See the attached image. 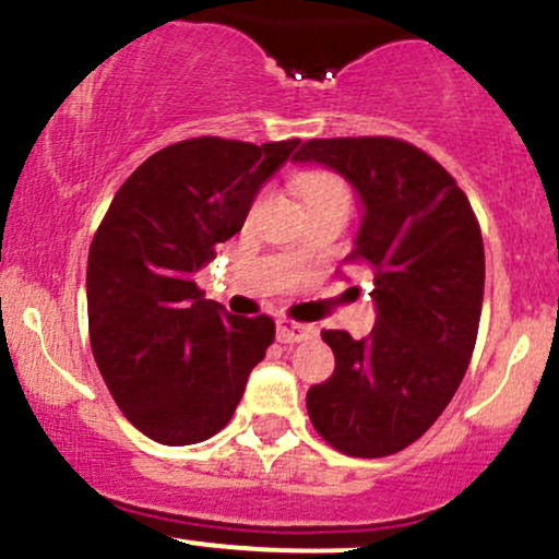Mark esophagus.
I'll use <instances>...</instances> for the list:
<instances>
[{"instance_id": "1", "label": "esophagus", "mask_w": 559, "mask_h": 559, "mask_svg": "<svg viewBox=\"0 0 559 559\" xmlns=\"http://www.w3.org/2000/svg\"><path fill=\"white\" fill-rule=\"evenodd\" d=\"M316 329L312 325H305V323H292V320H281L278 323V331H275V336H278L281 344H299V342H307V338L316 336Z\"/></svg>"}]
</instances>
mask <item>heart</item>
I'll list each match as a JSON object with an SVG mask.
<instances>
[{"instance_id": "1", "label": "heart", "mask_w": 559, "mask_h": 559, "mask_svg": "<svg viewBox=\"0 0 559 559\" xmlns=\"http://www.w3.org/2000/svg\"><path fill=\"white\" fill-rule=\"evenodd\" d=\"M299 191L305 207H325V204L349 207V189L342 178L331 176V173H310L299 181Z\"/></svg>"}]
</instances>
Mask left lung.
I'll use <instances>...</instances> for the list:
<instances>
[{
    "mask_svg": "<svg viewBox=\"0 0 559 559\" xmlns=\"http://www.w3.org/2000/svg\"><path fill=\"white\" fill-rule=\"evenodd\" d=\"M294 163L355 189L362 217L349 258L376 273L373 331L360 342L323 331L336 368L307 391V413L338 452L386 457L433 426L471 362L486 275L478 221L454 178L407 141L312 139Z\"/></svg>",
    "mask_w": 559,
    "mask_h": 559,
    "instance_id": "left-lung-1",
    "label": "left lung"
}]
</instances>
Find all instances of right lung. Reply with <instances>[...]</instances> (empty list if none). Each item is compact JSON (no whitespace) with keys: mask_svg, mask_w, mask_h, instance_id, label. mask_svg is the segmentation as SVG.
Returning a JSON list of instances; mask_svg holds the SVG:
<instances>
[{"mask_svg":"<svg viewBox=\"0 0 559 559\" xmlns=\"http://www.w3.org/2000/svg\"><path fill=\"white\" fill-rule=\"evenodd\" d=\"M299 139L178 141L120 186L88 249L96 368L141 433L168 447L210 439L234 418L275 338L267 316L236 318L194 275L239 234L254 197Z\"/></svg>","mask_w":559,"mask_h":559,"instance_id":"1","label":"right lung"}]
</instances>
